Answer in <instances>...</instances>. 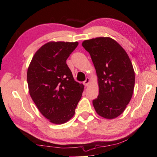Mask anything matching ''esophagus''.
Listing matches in <instances>:
<instances>
[{
    "label": "esophagus",
    "mask_w": 157,
    "mask_h": 157,
    "mask_svg": "<svg viewBox=\"0 0 157 157\" xmlns=\"http://www.w3.org/2000/svg\"><path fill=\"white\" fill-rule=\"evenodd\" d=\"M89 82H90V79H89V78H86V80L84 82H83V84H84V86H88L89 85Z\"/></svg>",
    "instance_id": "34e87169"
}]
</instances>
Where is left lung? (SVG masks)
I'll use <instances>...</instances> for the list:
<instances>
[{
    "mask_svg": "<svg viewBox=\"0 0 157 157\" xmlns=\"http://www.w3.org/2000/svg\"><path fill=\"white\" fill-rule=\"evenodd\" d=\"M82 46L90 54L99 86L93 105L98 115L114 119L125 110L133 95L135 73L127 53L108 37L86 40Z\"/></svg>",
    "mask_w": 157,
    "mask_h": 157,
    "instance_id": "obj_1",
    "label": "left lung"
}]
</instances>
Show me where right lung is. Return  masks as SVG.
I'll return each mask as SVG.
<instances>
[{
  "label": "right lung",
  "instance_id": "1",
  "mask_svg": "<svg viewBox=\"0 0 157 157\" xmlns=\"http://www.w3.org/2000/svg\"><path fill=\"white\" fill-rule=\"evenodd\" d=\"M78 42H49L36 52L27 71L29 94L44 117L55 124L75 114L84 85L75 81L66 60Z\"/></svg>",
  "mask_w": 157,
  "mask_h": 157
}]
</instances>
